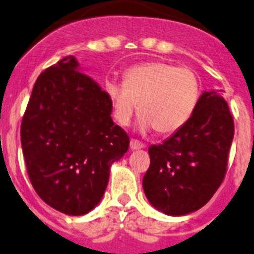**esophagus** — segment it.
Segmentation results:
<instances>
[{
  "instance_id": "obj_1",
  "label": "esophagus",
  "mask_w": 254,
  "mask_h": 254,
  "mask_svg": "<svg viewBox=\"0 0 254 254\" xmlns=\"http://www.w3.org/2000/svg\"><path fill=\"white\" fill-rule=\"evenodd\" d=\"M129 147H131V150L143 149V147H145V143H142V142H140V141L133 140V138H132L131 142H129Z\"/></svg>"
}]
</instances>
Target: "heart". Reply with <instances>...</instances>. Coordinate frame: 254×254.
Segmentation results:
<instances>
[{
  "label": "heart",
  "instance_id": "obj_1",
  "mask_svg": "<svg viewBox=\"0 0 254 254\" xmlns=\"http://www.w3.org/2000/svg\"><path fill=\"white\" fill-rule=\"evenodd\" d=\"M125 84L108 81L105 93L121 126H128L137 111L142 129L170 134L190 121L198 104L201 85L190 68L167 62H149L129 67Z\"/></svg>",
  "mask_w": 254,
  "mask_h": 254
}]
</instances>
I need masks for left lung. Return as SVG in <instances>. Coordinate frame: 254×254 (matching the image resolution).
I'll return each instance as SVG.
<instances>
[{"label": "left lung", "instance_id": "1", "mask_svg": "<svg viewBox=\"0 0 254 254\" xmlns=\"http://www.w3.org/2000/svg\"><path fill=\"white\" fill-rule=\"evenodd\" d=\"M234 120L217 91H205L181 129L149 147L150 167L142 186L156 210L181 216L198 210L223 183Z\"/></svg>", "mask_w": 254, "mask_h": 254}]
</instances>
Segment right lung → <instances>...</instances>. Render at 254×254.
Here are the masks:
<instances>
[{"instance_id":"obj_1","label":"right lung","mask_w":254,"mask_h":254,"mask_svg":"<svg viewBox=\"0 0 254 254\" xmlns=\"http://www.w3.org/2000/svg\"><path fill=\"white\" fill-rule=\"evenodd\" d=\"M111 113L107 93L73 56L37 78L20 134L29 179L47 205L80 216L99 203L111 165L129 146Z\"/></svg>"}]
</instances>
